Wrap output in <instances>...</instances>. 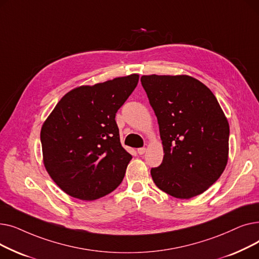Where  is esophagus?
I'll use <instances>...</instances> for the list:
<instances>
[{
  "label": "esophagus",
  "mask_w": 259,
  "mask_h": 259,
  "mask_svg": "<svg viewBox=\"0 0 259 259\" xmlns=\"http://www.w3.org/2000/svg\"><path fill=\"white\" fill-rule=\"evenodd\" d=\"M145 152H146V148L143 147V148H139V149H138V153H139L140 155H143Z\"/></svg>",
  "instance_id": "34e87169"
}]
</instances>
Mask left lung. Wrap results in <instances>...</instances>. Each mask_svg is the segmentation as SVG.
<instances>
[{"mask_svg":"<svg viewBox=\"0 0 259 259\" xmlns=\"http://www.w3.org/2000/svg\"><path fill=\"white\" fill-rule=\"evenodd\" d=\"M157 117L164 147L161 164L151 169L167 194L189 199L205 192L224 172L229 124L212 91L188 75L141 77Z\"/></svg>","mask_w":259,"mask_h":259,"instance_id":"obj_1","label":"left lung"}]
</instances>
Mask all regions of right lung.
<instances>
[{
    "instance_id": "obj_1",
    "label": "right lung",
    "mask_w": 259,
    "mask_h": 259,
    "mask_svg": "<svg viewBox=\"0 0 259 259\" xmlns=\"http://www.w3.org/2000/svg\"><path fill=\"white\" fill-rule=\"evenodd\" d=\"M139 83L116 77L65 94L40 130L44 165L64 192L94 200L115 190L132 156L119 142L115 113Z\"/></svg>"
}]
</instances>
